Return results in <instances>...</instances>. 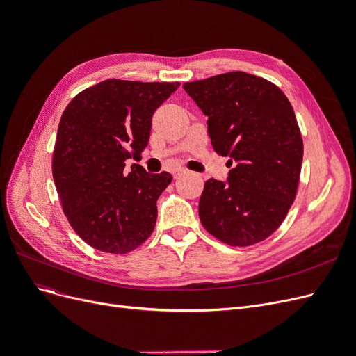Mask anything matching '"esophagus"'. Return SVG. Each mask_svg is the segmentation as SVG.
I'll return each instance as SVG.
<instances>
[{
    "mask_svg": "<svg viewBox=\"0 0 356 356\" xmlns=\"http://www.w3.org/2000/svg\"><path fill=\"white\" fill-rule=\"evenodd\" d=\"M172 174H174V178H179L182 174H186V169L177 168V169H174V172H172Z\"/></svg>",
    "mask_w": 356,
    "mask_h": 356,
    "instance_id": "esophagus-1",
    "label": "esophagus"
}]
</instances>
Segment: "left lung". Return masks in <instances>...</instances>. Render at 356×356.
Segmentation results:
<instances>
[{"label":"left lung","mask_w":356,"mask_h":356,"mask_svg":"<svg viewBox=\"0 0 356 356\" xmlns=\"http://www.w3.org/2000/svg\"><path fill=\"white\" fill-rule=\"evenodd\" d=\"M208 117L215 152L230 157L227 181L208 179L199 217L212 236L232 246L268 238L296 199L303 141L284 92L242 71L184 83Z\"/></svg>","instance_id":"obj_1"}]
</instances>
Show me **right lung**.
Returning a JSON list of instances; mask_svg holds the SVG:
<instances>
[{
  "mask_svg": "<svg viewBox=\"0 0 356 356\" xmlns=\"http://www.w3.org/2000/svg\"><path fill=\"white\" fill-rule=\"evenodd\" d=\"M179 83L105 80L63 111L53 152V179L71 227L95 250L126 254L144 243L157 220V199L172 181L136 163L148 145L154 111Z\"/></svg>",
  "mask_w": 356,
  "mask_h": 356,
  "instance_id": "1",
  "label": "right lung"
}]
</instances>
